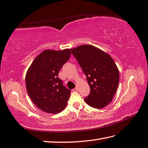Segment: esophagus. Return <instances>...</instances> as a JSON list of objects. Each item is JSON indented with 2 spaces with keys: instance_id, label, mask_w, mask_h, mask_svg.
Returning <instances> with one entry per match:
<instances>
[{
  "instance_id": "esophagus-1",
  "label": "esophagus",
  "mask_w": 148,
  "mask_h": 148,
  "mask_svg": "<svg viewBox=\"0 0 148 148\" xmlns=\"http://www.w3.org/2000/svg\"><path fill=\"white\" fill-rule=\"evenodd\" d=\"M72 91L73 92H77V87L76 86V88H74V89H72Z\"/></svg>"
}]
</instances>
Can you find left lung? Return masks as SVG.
Returning a JSON list of instances; mask_svg holds the SVG:
<instances>
[{"label": "left lung", "instance_id": "1", "mask_svg": "<svg viewBox=\"0 0 148 148\" xmlns=\"http://www.w3.org/2000/svg\"><path fill=\"white\" fill-rule=\"evenodd\" d=\"M90 88L85 102L95 108H103L115 95L119 81V72L114 61L105 52L90 45L71 49Z\"/></svg>", "mask_w": 148, "mask_h": 148}]
</instances>
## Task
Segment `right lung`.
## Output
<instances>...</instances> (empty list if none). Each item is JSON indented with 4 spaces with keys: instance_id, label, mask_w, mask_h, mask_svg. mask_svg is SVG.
I'll use <instances>...</instances> for the list:
<instances>
[{
    "instance_id": "1",
    "label": "right lung",
    "mask_w": 148,
    "mask_h": 148,
    "mask_svg": "<svg viewBox=\"0 0 148 148\" xmlns=\"http://www.w3.org/2000/svg\"><path fill=\"white\" fill-rule=\"evenodd\" d=\"M71 49L45 50L29 68L25 85L31 101L42 111L58 114L65 108L71 90L58 77L60 70L69 60Z\"/></svg>"
}]
</instances>
